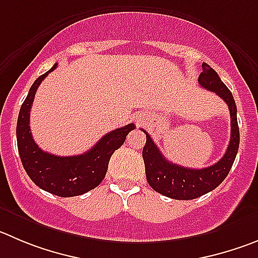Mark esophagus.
I'll return each mask as SVG.
<instances>
[{
    "instance_id": "34e87169",
    "label": "esophagus",
    "mask_w": 258,
    "mask_h": 258,
    "mask_svg": "<svg viewBox=\"0 0 258 258\" xmlns=\"http://www.w3.org/2000/svg\"><path fill=\"white\" fill-rule=\"evenodd\" d=\"M136 124H141L144 122V117H141V115H136Z\"/></svg>"
}]
</instances>
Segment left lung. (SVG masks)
<instances>
[{
  "instance_id": "obj_1",
  "label": "left lung",
  "mask_w": 258,
  "mask_h": 258,
  "mask_svg": "<svg viewBox=\"0 0 258 258\" xmlns=\"http://www.w3.org/2000/svg\"><path fill=\"white\" fill-rule=\"evenodd\" d=\"M202 88L214 91L228 104L230 112V141L223 158L202 169H192L169 162L159 151L150 135L146 134V144L143 149L145 173L148 183L154 191L174 200H194L215 189L225 179L237 156L239 148V128L237 121V105L233 94L220 80L215 70L208 63H202V72L199 76Z\"/></svg>"
}]
</instances>
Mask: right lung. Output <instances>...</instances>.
Returning <instances> with one entry per match:
<instances>
[{"instance_id": "1", "label": "right lung", "mask_w": 258, "mask_h": 258, "mask_svg": "<svg viewBox=\"0 0 258 258\" xmlns=\"http://www.w3.org/2000/svg\"><path fill=\"white\" fill-rule=\"evenodd\" d=\"M56 67L57 63L31 85L19 112L16 137L19 155L30 179L49 194L59 197H72L86 194L99 186L107 174L110 156L123 145L126 136L135 128V124L130 123L113 130L81 155L57 156L43 151L31 136L29 126L30 109L38 86Z\"/></svg>"}]
</instances>
